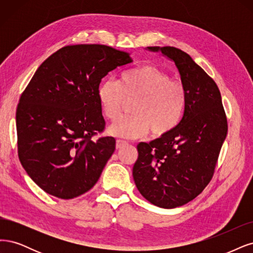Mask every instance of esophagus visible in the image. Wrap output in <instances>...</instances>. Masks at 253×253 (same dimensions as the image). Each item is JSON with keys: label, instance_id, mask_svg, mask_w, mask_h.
I'll list each match as a JSON object with an SVG mask.
<instances>
[{"label": "esophagus", "instance_id": "1", "mask_svg": "<svg viewBox=\"0 0 253 253\" xmlns=\"http://www.w3.org/2000/svg\"><path fill=\"white\" fill-rule=\"evenodd\" d=\"M128 143L126 141L123 140H117V149H120L121 147H123V146L127 145Z\"/></svg>", "mask_w": 253, "mask_h": 253}]
</instances>
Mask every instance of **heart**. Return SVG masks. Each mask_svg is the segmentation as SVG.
Masks as SVG:
<instances>
[{
    "mask_svg": "<svg viewBox=\"0 0 253 253\" xmlns=\"http://www.w3.org/2000/svg\"><path fill=\"white\" fill-rule=\"evenodd\" d=\"M132 116L115 122L108 132L113 136L134 138L147 134L169 133L183 117L186 91L178 81L170 80L165 71L152 65L132 68L122 73L119 83L106 80L97 88V100L105 117L115 121L124 104L134 100Z\"/></svg>",
    "mask_w": 253,
    "mask_h": 253,
    "instance_id": "b5f03b06",
    "label": "heart"
}]
</instances>
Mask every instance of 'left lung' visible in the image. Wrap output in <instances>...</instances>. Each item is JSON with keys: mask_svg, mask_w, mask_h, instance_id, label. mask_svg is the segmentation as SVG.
Listing matches in <instances>:
<instances>
[{"mask_svg": "<svg viewBox=\"0 0 253 253\" xmlns=\"http://www.w3.org/2000/svg\"><path fill=\"white\" fill-rule=\"evenodd\" d=\"M172 61L186 91L184 115L169 133L137 145L136 188L153 205L171 209L192 201L212 178L227 135V119L214 81L175 47H147Z\"/></svg>", "mask_w": 253, "mask_h": 253, "instance_id": "8db88e82", "label": "left lung"}]
</instances>
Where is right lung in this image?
Instances as JSON below:
<instances>
[{
  "label": "right lung",
  "instance_id": "right-lung-1",
  "mask_svg": "<svg viewBox=\"0 0 253 253\" xmlns=\"http://www.w3.org/2000/svg\"><path fill=\"white\" fill-rule=\"evenodd\" d=\"M129 53L99 44L63 47L45 60L20 97L18 152L40 188L63 200L90 190L116 150L105 128L97 88L108 72L130 64Z\"/></svg>",
  "mask_w": 253,
  "mask_h": 253
}]
</instances>
